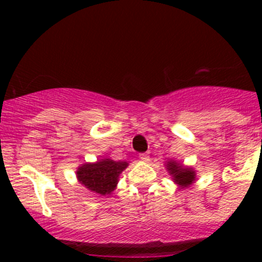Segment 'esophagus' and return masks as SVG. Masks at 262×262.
<instances>
[{
	"mask_svg": "<svg viewBox=\"0 0 262 262\" xmlns=\"http://www.w3.org/2000/svg\"><path fill=\"white\" fill-rule=\"evenodd\" d=\"M139 158H141V161H143V162H148V161H149V155H148V153H141V155H139Z\"/></svg>",
	"mask_w": 262,
	"mask_h": 262,
	"instance_id": "34e87169",
	"label": "esophagus"
}]
</instances>
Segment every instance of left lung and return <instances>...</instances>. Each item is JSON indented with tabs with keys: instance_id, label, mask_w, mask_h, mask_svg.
<instances>
[{
	"instance_id": "obj_1",
	"label": "left lung",
	"mask_w": 262,
	"mask_h": 262,
	"mask_svg": "<svg viewBox=\"0 0 262 262\" xmlns=\"http://www.w3.org/2000/svg\"><path fill=\"white\" fill-rule=\"evenodd\" d=\"M166 168L172 176V180L176 182L180 187H187L195 181V171L191 167H185L181 163L176 161H168L166 162Z\"/></svg>"
}]
</instances>
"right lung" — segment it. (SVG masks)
Wrapping results in <instances>:
<instances>
[{"label": "right lung", "instance_id": "add662e5", "mask_svg": "<svg viewBox=\"0 0 262 262\" xmlns=\"http://www.w3.org/2000/svg\"><path fill=\"white\" fill-rule=\"evenodd\" d=\"M128 167L125 161L104 158L95 163H84L77 168L78 181L90 191L97 195H109L115 190L119 175Z\"/></svg>", "mask_w": 262, "mask_h": 262}]
</instances>
